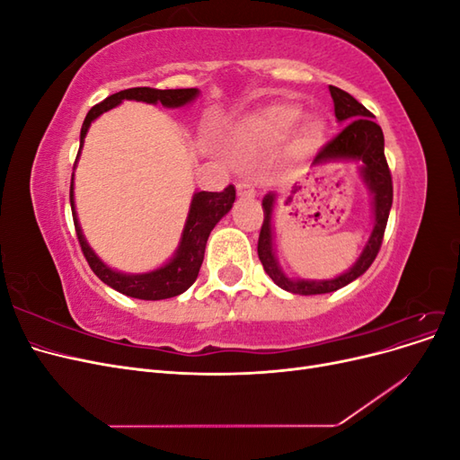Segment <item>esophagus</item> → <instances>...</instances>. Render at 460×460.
Listing matches in <instances>:
<instances>
[{
	"label": "esophagus",
	"mask_w": 460,
	"mask_h": 460,
	"mask_svg": "<svg viewBox=\"0 0 460 460\" xmlns=\"http://www.w3.org/2000/svg\"><path fill=\"white\" fill-rule=\"evenodd\" d=\"M235 190H238V196L243 199H253L255 198V188L247 182H238L235 184Z\"/></svg>",
	"instance_id": "obj_1"
}]
</instances>
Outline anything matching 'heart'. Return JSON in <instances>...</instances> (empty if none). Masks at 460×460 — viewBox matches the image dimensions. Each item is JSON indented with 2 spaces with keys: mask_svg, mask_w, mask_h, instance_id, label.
<instances>
[{
  "mask_svg": "<svg viewBox=\"0 0 460 460\" xmlns=\"http://www.w3.org/2000/svg\"><path fill=\"white\" fill-rule=\"evenodd\" d=\"M301 111L289 103L269 105L257 113L245 117L228 132V147L232 151H242L255 142H278L286 137L297 122ZM324 124L320 119H305L296 134L294 147L297 151H311L323 144Z\"/></svg>",
  "mask_w": 460,
  "mask_h": 460,
  "instance_id": "obj_1",
  "label": "heart"
}]
</instances>
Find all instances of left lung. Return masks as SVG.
I'll return each mask as SVG.
<instances>
[{"mask_svg":"<svg viewBox=\"0 0 460 460\" xmlns=\"http://www.w3.org/2000/svg\"><path fill=\"white\" fill-rule=\"evenodd\" d=\"M330 95L333 100V111H336V119L343 122V130L330 140L324 147H320L316 157L313 161V166L324 164L330 161L340 159H351L360 161V174L367 182L370 193H372V211H374V228L368 238L367 247L363 253L357 259L353 267L343 272L341 276L333 278V280H291L288 278L280 267H278L274 249H272V207H274V193H269L262 199V211L264 220L259 234L257 253L262 262L264 270L272 278L276 286H280L291 294L299 296H318V294H330L347 284H351L360 274L368 270L370 264L374 262L376 255H378L384 232L387 225L389 208L394 203V182L392 172L384 155V132L372 120V113L363 105L358 103L351 93H347L336 86H330Z\"/></svg>","mask_w":460,"mask_h":460,"instance_id":"obj_1","label":"left lung"}]
</instances>
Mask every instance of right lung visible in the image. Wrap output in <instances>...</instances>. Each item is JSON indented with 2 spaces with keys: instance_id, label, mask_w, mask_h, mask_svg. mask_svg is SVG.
I'll use <instances>...</instances> for the list:
<instances>
[{
  "instance_id": "right-lung-1",
  "label": "right lung",
  "mask_w": 460,
  "mask_h": 460,
  "mask_svg": "<svg viewBox=\"0 0 460 460\" xmlns=\"http://www.w3.org/2000/svg\"><path fill=\"white\" fill-rule=\"evenodd\" d=\"M198 93H199L198 88H182V90L128 88V90L109 95L107 100L93 105L88 111L84 124H82V130H80V149H82V144H84V137L92 120H95L102 113H105V111L117 107L122 100L161 103L164 107H182L191 100H196ZM80 149H78V155H80ZM234 199H235V188L232 184L222 191L193 193L188 220L182 232V240H180L174 257L157 270H151L146 274H122L109 269L105 262H102V259L92 252V247L84 240V234L80 230L76 211H75V193H73V182H71V208H73L76 238L82 247V253H84L90 264V269L103 284L120 291L122 296L146 299V301L176 297L180 294H184V291L196 282L201 262H203L208 234H211V230L217 226V222L230 211Z\"/></svg>"
}]
</instances>
